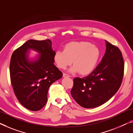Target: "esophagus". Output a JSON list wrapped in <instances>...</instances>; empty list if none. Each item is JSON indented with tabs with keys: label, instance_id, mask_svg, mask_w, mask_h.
<instances>
[{
	"label": "esophagus",
	"instance_id": "esophagus-1",
	"mask_svg": "<svg viewBox=\"0 0 133 133\" xmlns=\"http://www.w3.org/2000/svg\"><path fill=\"white\" fill-rule=\"evenodd\" d=\"M63 76L64 77V78H67V77H70V76H69V75L66 74V73H63Z\"/></svg>",
	"mask_w": 133,
	"mask_h": 133
}]
</instances>
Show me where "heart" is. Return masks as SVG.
Returning a JSON list of instances; mask_svg holds the SVG:
<instances>
[{
  "label": "heart",
  "mask_w": 133,
  "mask_h": 133,
  "mask_svg": "<svg viewBox=\"0 0 133 133\" xmlns=\"http://www.w3.org/2000/svg\"><path fill=\"white\" fill-rule=\"evenodd\" d=\"M100 56L99 48L90 42H71L65 45L63 51L55 52L54 61L61 69H66L73 61L74 66L70 70V72L88 75L96 69Z\"/></svg>",
  "instance_id": "heart-1"
}]
</instances>
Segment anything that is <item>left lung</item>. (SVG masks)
<instances>
[{"mask_svg": "<svg viewBox=\"0 0 133 133\" xmlns=\"http://www.w3.org/2000/svg\"><path fill=\"white\" fill-rule=\"evenodd\" d=\"M106 52L92 73L84 78H75L70 93L85 108L101 106L112 97L121 85L124 63L118 47L106 41Z\"/></svg>", "mask_w": 133, "mask_h": 133, "instance_id": "1", "label": "left lung"}]
</instances>
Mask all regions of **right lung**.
I'll list each match as a JSON object with an SVG mask.
<instances>
[{
  "label": "right lung",
  "mask_w": 133,
  "mask_h": 133,
  "mask_svg": "<svg viewBox=\"0 0 133 133\" xmlns=\"http://www.w3.org/2000/svg\"><path fill=\"white\" fill-rule=\"evenodd\" d=\"M30 50L38 54L30 58ZM55 53L49 39H30L12 55L9 71L14 91L19 103L29 110H41L47 102L49 87L63 76L54 64Z\"/></svg>",
  "instance_id": "right-lung-1"
}]
</instances>
